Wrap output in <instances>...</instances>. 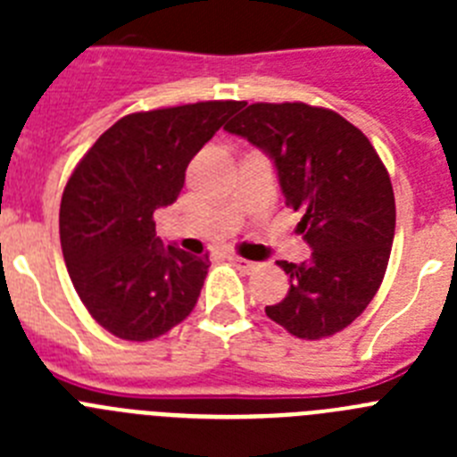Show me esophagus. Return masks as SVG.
Instances as JSON below:
<instances>
[{"label": "esophagus", "mask_w": 457, "mask_h": 457, "mask_svg": "<svg viewBox=\"0 0 457 457\" xmlns=\"http://www.w3.org/2000/svg\"><path fill=\"white\" fill-rule=\"evenodd\" d=\"M228 261H231V263L236 265L237 270H242V272H256V270H258V263H253V261H247V258L237 256V253H228Z\"/></svg>", "instance_id": "esophagus-1"}]
</instances>
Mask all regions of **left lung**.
Wrapping results in <instances>:
<instances>
[{
    "instance_id": "1",
    "label": "left lung",
    "mask_w": 457,
    "mask_h": 457,
    "mask_svg": "<svg viewBox=\"0 0 457 457\" xmlns=\"http://www.w3.org/2000/svg\"><path fill=\"white\" fill-rule=\"evenodd\" d=\"M272 157L309 263L278 261L288 295L265 306L293 337L318 341L364 313L389 263L395 201L389 173L364 132L306 103H253L226 125Z\"/></svg>"
}]
</instances>
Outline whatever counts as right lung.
Masks as SVG:
<instances>
[{"label":"right lung","instance_id":"add662e5","mask_svg":"<svg viewBox=\"0 0 457 457\" xmlns=\"http://www.w3.org/2000/svg\"><path fill=\"white\" fill-rule=\"evenodd\" d=\"M237 109V100H208L128 114L71 173L59 210L63 261L109 334L153 341L192 313L208 253L164 247L153 212L179 199L192 157Z\"/></svg>","mask_w":457,"mask_h":457}]
</instances>
